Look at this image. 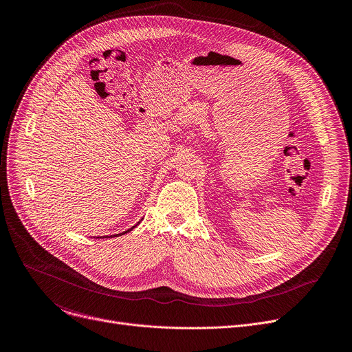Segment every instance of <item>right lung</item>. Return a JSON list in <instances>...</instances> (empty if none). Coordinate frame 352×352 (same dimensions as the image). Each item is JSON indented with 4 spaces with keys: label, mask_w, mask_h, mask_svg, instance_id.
<instances>
[{
    "label": "right lung",
    "mask_w": 352,
    "mask_h": 352,
    "mask_svg": "<svg viewBox=\"0 0 352 352\" xmlns=\"http://www.w3.org/2000/svg\"><path fill=\"white\" fill-rule=\"evenodd\" d=\"M138 224H139V223H138ZM135 227H136V226H133V227H132V228H129V230H128V231H125V232H121V234H117V235H111V236H118V235H124V234H126V232H129V231H132V230H133V228H135Z\"/></svg>",
    "instance_id": "right-lung-1"
}]
</instances>
